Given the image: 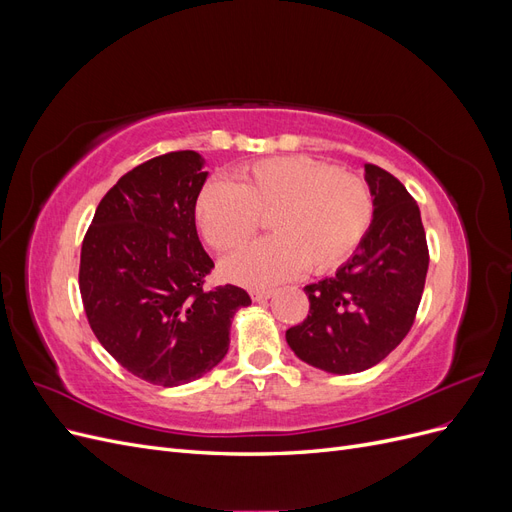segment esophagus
I'll list each match as a JSON object with an SVG mask.
<instances>
[{"label": "esophagus", "mask_w": 512, "mask_h": 512, "mask_svg": "<svg viewBox=\"0 0 512 512\" xmlns=\"http://www.w3.org/2000/svg\"><path fill=\"white\" fill-rule=\"evenodd\" d=\"M273 294H275V292H273L271 288H256V290H252V299H254L256 303H262V301L271 299Z\"/></svg>", "instance_id": "esophagus-1"}]
</instances>
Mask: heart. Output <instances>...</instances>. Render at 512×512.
I'll use <instances>...</instances> for the list:
<instances>
[{
	"instance_id": "obj_1",
	"label": "heart",
	"mask_w": 512,
	"mask_h": 512,
	"mask_svg": "<svg viewBox=\"0 0 512 512\" xmlns=\"http://www.w3.org/2000/svg\"><path fill=\"white\" fill-rule=\"evenodd\" d=\"M260 213H271L275 235L222 262L226 280L250 288L292 280L307 265L322 273L346 262L371 226L374 194L359 175L305 156H286L243 166L235 183L211 179L194 205L200 235L220 252L250 239Z\"/></svg>"
}]
</instances>
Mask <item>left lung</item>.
Segmentation results:
<instances>
[{"label": "left lung", "mask_w": 512, "mask_h": 512, "mask_svg": "<svg viewBox=\"0 0 512 512\" xmlns=\"http://www.w3.org/2000/svg\"><path fill=\"white\" fill-rule=\"evenodd\" d=\"M374 218L333 277L305 286L307 318L286 331L290 350L329 374H359L386 359L412 327L429 252L421 211L404 183L365 164Z\"/></svg>", "instance_id": "left-lung-1"}]
</instances>
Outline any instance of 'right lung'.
<instances>
[{
    "mask_svg": "<svg viewBox=\"0 0 512 512\" xmlns=\"http://www.w3.org/2000/svg\"><path fill=\"white\" fill-rule=\"evenodd\" d=\"M203 166L200 153L173 151L132 168L100 200L81 250L91 331L121 367L158 386L218 365L232 318L252 303L243 288L203 286L213 269L194 220Z\"/></svg>",
    "mask_w": 512,
    "mask_h": 512,
    "instance_id": "1",
    "label": "right lung"
}]
</instances>
